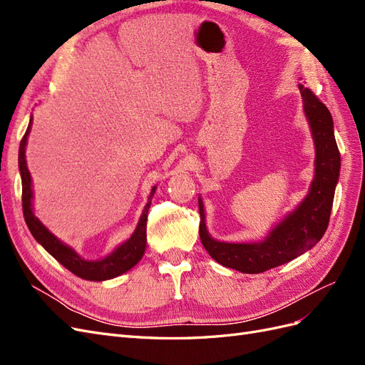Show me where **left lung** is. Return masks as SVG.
Returning <instances> with one entry per match:
<instances>
[{
  "label": "left lung",
  "mask_w": 365,
  "mask_h": 365,
  "mask_svg": "<svg viewBox=\"0 0 365 365\" xmlns=\"http://www.w3.org/2000/svg\"><path fill=\"white\" fill-rule=\"evenodd\" d=\"M298 88L315 146V168L311 187L303 201L257 242H224L210 236L205 225L204 202L201 196L197 197L201 242L210 256L222 267L244 274L268 271L302 256L315 247L326 233L339 178L341 157L329 109L309 88L302 83Z\"/></svg>",
  "instance_id": "8db88e82"
}]
</instances>
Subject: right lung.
<instances>
[{
	"instance_id": "1",
	"label": "right lung",
	"mask_w": 365,
	"mask_h": 365,
	"mask_svg": "<svg viewBox=\"0 0 365 365\" xmlns=\"http://www.w3.org/2000/svg\"><path fill=\"white\" fill-rule=\"evenodd\" d=\"M33 115L30 117V123L26 130V134L21 140L19 145V173L21 181H23V212L26 224L30 230L33 237L36 239L38 244H41L46 251H48L51 256L56 259L65 268L76 274L77 277L91 280V282H103L118 277V275L125 274L130 268L141 260L143 254L146 250V227H148V213L152 202L153 193L157 190V185L152 187L149 201L143 208V213L138 219V224L134 230V233L126 239L123 244H120L113 252L106 254L105 257L98 260H86L77 254L74 248L63 244L61 239L54 236L51 231L43 225L41 220L35 216V210H33V187H31V175L27 169V160H26V148H27V138L31 129Z\"/></svg>"
}]
</instances>
